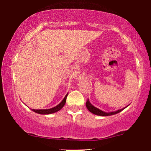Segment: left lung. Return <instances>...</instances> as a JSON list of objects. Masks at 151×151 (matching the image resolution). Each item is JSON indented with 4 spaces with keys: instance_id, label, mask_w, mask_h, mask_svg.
I'll use <instances>...</instances> for the list:
<instances>
[{
    "instance_id": "8db88e82",
    "label": "left lung",
    "mask_w": 151,
    "mask_h": 151,
    "mask_svg": "<svg viewBox=\"0 0 151 151\" xmlns=\"http://www.w3.org/2000/svg\"><path fill=\"white\" fill-rule=\"evenodd\" d=\"M128 106H129V105H128ZM86 108H87L88 110L91 113H93V114L96 115H100V116H109V115H113L117 114V113L121 112L122 111L124 110V109L126 107H127V106H126L125 108H123L122 109H119V110H117L116 111H113V112L106 113V112H104V111H103L102 110H100V109L96 108V106H94L93 105L91 104V103L89 102V100H88V99L86 102Z\"/></svg>"
}]
</instances>
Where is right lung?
I'll use <instances>...</instances> for the list:
<instances>
[{
	"label": "right lung",
	"instance_id": "1",
	"mask_svg": "<svg viewBox=\"0 0 151 151\" xmlns=\"http://www.w3.org/2000/svg\"><path fill=\"white\" fill-rule=\"evenodd\" d=\"M67 96H68V93H67V95H66L65 98H64L63 101H62L59 104H58L57 106L53 107V108L49 109H32V110L33 111H34L35 113H38V114H41V115H48V114H51V113L58 112V111L60 110V109L65 106Z\"/></svg>",
	"mask_w": 151,
	"mask_h": 151
}]
</instances>
